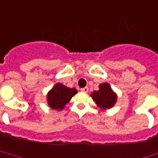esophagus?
I'll use <instances>...</instances> for the list:
<instances>
[{"label": "esophagus", "instance_id": "34e87169", "mask_svg": "<svg viewBox=\"0 0 158 158\" xmlns=\"http://www.w3.org/2000/svg\"><path fill=\"white\" fill-rule=\"evenodd\" d=\"M81 92H83V93H87L88 92V87H84V88H81Z\"/></svg>", "mask_w": 158, "mask_h": 158}]
</instances>
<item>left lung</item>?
Masks as SVG:
<instances>
[{
  "label": "left lung",
  "mask_w": 158,
  "mask_h": 158,
  "mask_svg": "<svg viewBox=\"0 0 158 158\" xmlns=\"http://www.w3.org/2000/svg\"><path fill=\"white\" fill-rule=\"evenodd\" d=\"M91 97L101 110H106L113 107L117 101V94L108 83H102L100 85L99 90L94 91L91 94Z\"/></svg>",
  "instance_id": "obj_1"
}]
</instances>
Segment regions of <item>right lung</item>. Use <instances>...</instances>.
<instances>
[{
	"mask_svg": "<svg viewBox=\"0 0 158 158\" xmlns=\"http://www.w3.org/2000/svg\"><path fill=\"white\" fill-rule=\"evenodd\" d=\"M78 91L61 83H57L47 94V103L53 110L61 111Z\"/></svg>",
	"mask_w": 158,
	"mask_h": 158,
	"instance_id": "1",
	"label": "right lung"
}]
</instances>
